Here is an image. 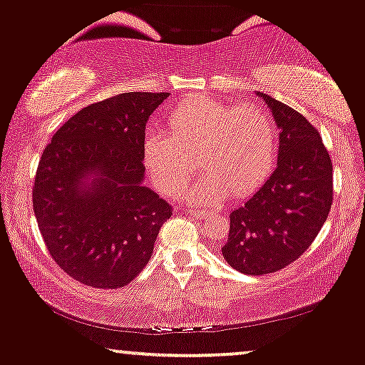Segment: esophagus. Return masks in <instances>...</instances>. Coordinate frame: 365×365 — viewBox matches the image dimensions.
<instances>
[{
	"instance_id": "1",
	"label": "esophagus",
	"mask_w": 365,
	"mask_h": 365,
	"mask_svg": "<svg viewBox=\"0 0 365 365\" xmlns=\"http://www.w3.org/2000/svg\"><path fill=\"white\" fill-rule=\"evenodd\" d=\"M188 214H190V216H194L195 219H205L210 216L209 210H202V209H190L188 210Z\"/></svg>"
}]
</instances>
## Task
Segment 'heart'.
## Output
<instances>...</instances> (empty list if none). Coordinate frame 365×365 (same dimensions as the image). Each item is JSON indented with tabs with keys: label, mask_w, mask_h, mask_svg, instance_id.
<instances>
[{
	"label": "heart",
	"mask_w": 365,
	"mask_h": 365,
	"mask_svg": "<svg viewBox=\"0 0 365 365\" xmlns=\"http://www.w3.org/2000/svg\"><path fill=\"white\" fill-rule=\"evenodd\" d=\"M149 177L173 195L183 190L199 204H214L230 194L248 197L269 180L277 161V138L270 113L260 105H232L209 96L178 102L168 115V134L149 127L143 139Z\"/></svg>",
	"instance_id": "1"
}]
</instances>
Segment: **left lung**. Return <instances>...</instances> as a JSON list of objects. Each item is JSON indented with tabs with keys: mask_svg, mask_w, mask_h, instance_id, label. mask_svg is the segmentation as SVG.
<instances>
[{
	"mask_svg": "<svg viewBox=\"0 0 365 365\" xmlns=\"http://www.w3.org/2000/svg\"><path fill=\"white\" fill-rule=\"evenodd\" d=\"M280 129L277 168L230 214L222 257L247 275L291 265L311 247L333 202V166L322 135L287 105L260 93Z\"/></svg>",
	"mask_w": 365,
	"mask_h": 365,
	"instance_id": "8db88e82",
	"label": "left lung"
}]
</instances>
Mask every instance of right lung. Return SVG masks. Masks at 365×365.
Listing matches in <instances>:
<instances>
[{"label": "right lung", "instance_id": "add662e5", "mask_svg": "<svg viewBox=\"0 0 365 365\" xmlns=\"http://www.w3.org/2000/svg\"><path fill=\"white\" fill-rule=\"evenodd\" d=\"M168 96L130 91L88 105L43 149L34 212L51 257L78 282L124 287L171 217L168 202L143 183L146 122Z\"/></svg>", "mask_w": 365, "mask_h": 365}]
</instances>
